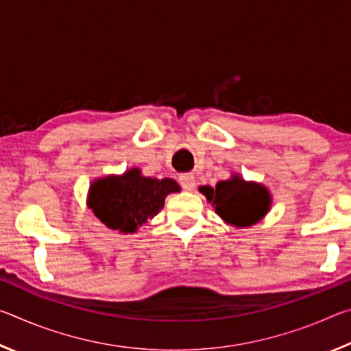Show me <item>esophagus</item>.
Wrapping results in <instances>:
<instances>
[{"label": "esophagus", "instance_id": "esophagus-1", "mask_svg": "<svg viewBox=\"0 0 351 351\" xmlns=\"http://www.w3.org/2000/svg\"><path fill=\"white\" fill-rule=\"evenodd\" d=\"M180 182L184 190H193L195 189V176L192 173H184L180 176Z\"/></svg>", "mask_w": 351, "mask_h": 351}]
</instances>
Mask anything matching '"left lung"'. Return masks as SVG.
I'll use <instances>...</instances> for the list:
<instances>
[{
  "label": "left lung",
  "instance_id": "obj_1",
  "mask_svg": "<svg viewBox=\"0 0 351 351\" xmlns=\"http://www.w3.org/2000/svg\"><path fill=\"white\" fill-rule=\"evenodd\" d=\"M199 192L215 207L226 223L246 228L258 223L271 207L268 189L257 182H247L239 175L219 181L215 187L201 186Z\"/></svg>",
  "mask_w": 351,
  "mask_h": 351
}]
</instances>
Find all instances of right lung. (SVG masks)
Segmentation results:
<instances>
[{"mask_svg": "<svg viewBox=\"0 0 351 351\" xmlns=\"http://www.w3.org/2000/svg\"><path fill=\"white\" fill-rule=\"evenodd\" d=\"M178 182L164 178H147L139 169L121 176H105L91 184L88 207L106 228L123 234H134L164 207L169 193L180 192Z\"/></svg>", "mask_w": 351, "mask_h": 351, "instance_id": "obj_1", "label": "right lung"}]
</instances>
